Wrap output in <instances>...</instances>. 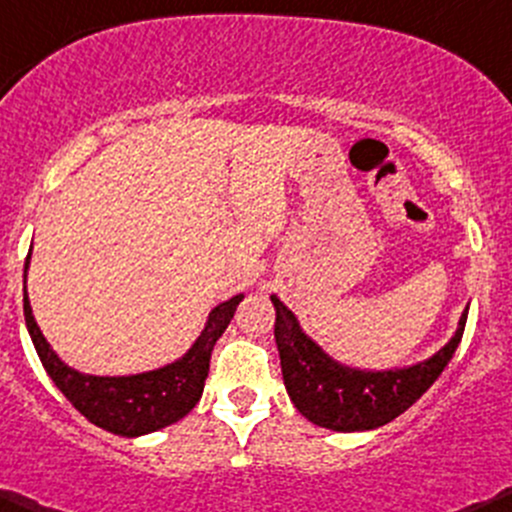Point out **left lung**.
Listing matches in <instances>:
<instances>
[{
    "label": "left lung",
    "instance_id": "1",
    "mask_svg": "<svg viewBox=\"0 0 512 512\" xmlns=\"http://www.w3.org/2000/svg\"><path fill=\"white\" fill-rule=\"evenodd\" d=\"M271 300L288 397L305 419L333 431H370L407 412L451 362L468 318V310H463L456 335L429 360L402 370L370 372L345 367L325 355L323 347L300 330L291 310L276 295Z\"/></svg>",
    "mask_w": 512,
    "mask_h": 512
}]
</instances>
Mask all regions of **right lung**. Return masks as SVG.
Listing matches in <instances>:
<instances>
[{
    "mask_svg": "<svg viewBox=\"0 0 512 512\" xmlns=\"http://www.w3.org/2000/svg\"><path fill=\"white\" fill-rule=\"evenodd\" d=\"M26 268H29V258L24 263V318L41 365L61 389L63 397L91 424L110 431V434L128 436V439L165 429L192 412L204 392V379L209 374L214 345L221 333L229 328L231 318L244 298L239 293L219 303L209 313L202 335L170 365L160 367V370L128 374V377H96V374H83L61 362V357L51 350L46 337L41 335L34 313H31L29 295H26Z\"/></svg>",
    "mask_w": 512,
    "mask_h": 512,
    "instance_id": "add662e5",
    "label": "right lung"
}]
</instances>
